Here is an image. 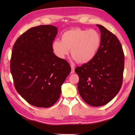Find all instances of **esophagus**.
Masks as SVG:
<instances>
[{
  "mask_svg": "<svg viewBox=\"0 0 135 135\" xmlns=\"http://www.w3.org/2000/svg\"><path fill=\"white\" fill-rule=\"evenodd\" d=\"M71 74H73L74 73H75V67H74V65L71 64Z\"/></svg>",
  "mask_w": 135,
  "mask_h": 135,
  "instance_id": "34e87169",
  "label": "esophagus"
}]
</instances>
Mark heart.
<instances>
[{"label": "heart", "mask_w": 135, "mask_h": 135, "mask_svg": "<svg viewBox=\"0 0 135 135\" xmlns=\"http://www.w3.org/2000/svg\"><path fill=\"white\" fill-rule=\"evenodd\" d=\"M101 35L95 30L75 28L65 31L61 35V41L53 42L52 49L60 59H64L70 52L79 63L88 62L96 56L101 44Z\"/></svg>", "instance_id": "obj_1"}]
</instances>
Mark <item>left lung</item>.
<instances>
[{
  "label": "left lung",
  "mask_w": 135,
  "mask_h": 135,
  "mask_svg": "<svg viewBox=\"0 0 135 135\" xmlns=\"http://www.w3.org/2000/svg\"><path fill=\"white\" fill-rule=\"evenodd\" d=\"M101 44L90 61L75 69L79 78L78 89L82 99L90 105L107 104L121 88L125 57L117 37L101 25Z\"/></svg>",
  "instance_id": "left-lung-1"
}]
</instances>
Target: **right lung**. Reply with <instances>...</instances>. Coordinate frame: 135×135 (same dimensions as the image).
<instances>
[{
	"label": "right lung",
	"mask_w": 135,
	"mask_h": 135,
	"mask_svg": "<svg viewBox=\"0 0 135 135\" xmlns=\"http://www.w3.org/2000/svg\"><path fill=\"white\" fill-rule=\"evenodd\" d=\"M57 32L53 25L32 27L13 46L10 71L14 86L22 98L35 107L47 108L55 104L71 72L69 63L53 53L52 43Z\"/></svg>",
	"instance_id": "1"
}]
</instances>
